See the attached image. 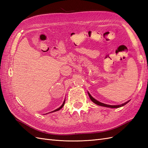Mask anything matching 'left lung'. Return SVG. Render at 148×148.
I'll return each instance as SVG.
<instances>
[{
	"label": "left lung",
	"mask_w": 148,
	"mask_h": 148,
	"mask_svg": "<svg viewBox=\"0 0 148 148\" xmlns=\"http://www.w3.org/2000/svg\"><path fill=\"white\" fill-rule=\"evenodd\" d=\"M88 95H89V98H90V99H91V100L94 103H95V104H97V105H98V106H100L106 107H110V108H119V107H122V106H125V104H127V103L130 101H128L127 102H125V103H123V104H120V105H116V106L107 105V104H104V103H102V102H99V101H97L96 99H95V98H93V97L91 96V95H90V94H89L88 92Z\"/></svg>",
	"instance_id": "left-lung-1"
}]
</instances>
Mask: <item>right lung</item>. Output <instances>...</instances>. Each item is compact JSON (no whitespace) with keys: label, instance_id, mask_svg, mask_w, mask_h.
<instances>
[{"label":"right lung","instance_id":"add662e5","mask_svg":"<svg viewBox=\"0 0 148 148\" xmlns=\"http://www.w3.org/2000/svg\"><path fill=\"white\" fill-rule=\"evenodd\" d=\"M65 100H64V102H63V104H62V105L59 107V108H58V109H56L55 110H53V111H52V112H56V111H58V110H60V109L62 108V107H64V104H65ZM49 113H50V112H49Z\"/></svg>","mask_w":148,"mask_h":148}]
</instances>
